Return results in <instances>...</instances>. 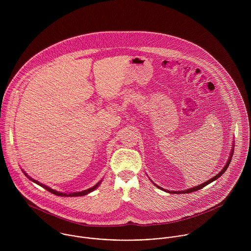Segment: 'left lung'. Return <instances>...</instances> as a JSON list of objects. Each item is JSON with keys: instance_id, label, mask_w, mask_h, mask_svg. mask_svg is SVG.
<instances>
[{"instance_id": "left-lung-1", "label": "left lung", "mask_w": 251, "mask_h": 251, "mask_svg": "<svg viewBox=\"0 0 251 251\" xmlns=\"http://www.w3.org/2000/svg\"><path fill=\"white\" fill-rule=\"evenodd\" d=\"M233 152H234V143H233V147H232V149H231V151H230V155H229V158H228V160H227V162H226V164H225V166L222 168V170L217 174V175H215V177H213L212 179H209V180H207V181H205L204 183H201V184H199V185H196V186H194V187H190V188H187V189H185V190H180V191H173V190H166V189H164V188H162V187H160V186H158L157 184H155L152 180H151L156 187H158L159 189H161V190H163V191H165V192H168V193H174V194H184V193H190V192H193V191H197V190H199V189H201V188H203L204 186H206V185H208L209 183H211V182H213L214 180L215 179H218L220 176H222V174L227 170V168H228V166H229V164H230V161H231V158H232V156H233Z\"/></svg>"}]
</instances>
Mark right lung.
Masks as SVG:
<instances>
[{
	"instance_id": "right-lung-1",
	"label": "right lung",
	"mask_w": 251,
	"mask_h": 251,
	"mask_svg": "<svg viewBox=\"0 0 251 251\" xmlns=\"http://www.w3.org/2000/svg\"><path fill=\"white\" fill-rule=\"evenodd\" d=\"M23 172H24V171H23ZM24 174H25L29 179H31V180H33L34 182H36V184H38V185L44 187V188H45L46 190H48L49 192H51V193H53V194H55V195H58V196H63V197H64V196H65V197H75V196H84V195H87V194L91 193L92 191L96 190V189L100 185V183H101V181H102V179H101V180H100L96 185H94L93 187H90V188L85 189V190H83V191L72 192V193H64V192H60V191H57V190H55V189H52L51 187H49V186H47V185H45V184H42L41 182L37 181L36 179H32V178L29 177V176L27 175V173H25V172H24Z\"/></svg>"
}]
</instances>
